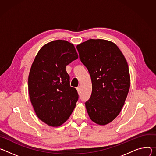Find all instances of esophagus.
Returning <instances> with one entry per match:
<instances>
[{
    "label": "esophagus",
    "mask_w": 156,
    "mask_h": 156,
    "mask_svg": "<svg viewBox=\"0 0 156 156\" xmlns=\"http://www.w3.org/2000/svg\"><path fill=\"white\" fill-rule=\"evenodd\" d=\"M77 90L78 93H80V87H79H79H77Z\"/></svg>",
    "instance_id": "esophagus-1"
}]
</instances>
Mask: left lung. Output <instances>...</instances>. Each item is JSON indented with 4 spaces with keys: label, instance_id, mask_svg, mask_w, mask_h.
Masks as SVG:
<instances>
[{
    "label": "left lung",
    "instance_id": "8db88e82",
    "mask_svg": "<svg viewBox=\"0 0 156 156\" xmlns=\"http://www.w3.org/2000/svg\"><path fill=\"white\" fill-rule=\"evenodd\" d=\"M77 49L92 80V94L85 102L86 109L94 122L107 125L119 115L129 92L127 61L118 47L107 40L90 39Z\"/></svg>",
    "mask_w": 156,
    "mask_h": 156
}]
</instances>
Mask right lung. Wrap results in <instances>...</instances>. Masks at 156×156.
Instances as JSON below:
<instances>
[{
    "instance_id": "1",
    "label": "right lung",
    "mask_w": 156,
    "mask_h": 156,
    "mask_svg": "<svg viewBox=\"0 0 156 156\" xmlns=\"http://www.w3.org/2000/svg\"><path fill=\"white\" fill-rule=\"evenodd\" d=\"M77 58L72 43L58 40L44 45L31 65L28 82L30 100L37 116L49 126L63 124L76 107L79 95L70 86L66 66Z\"/></svg>"
}]
</instances>
